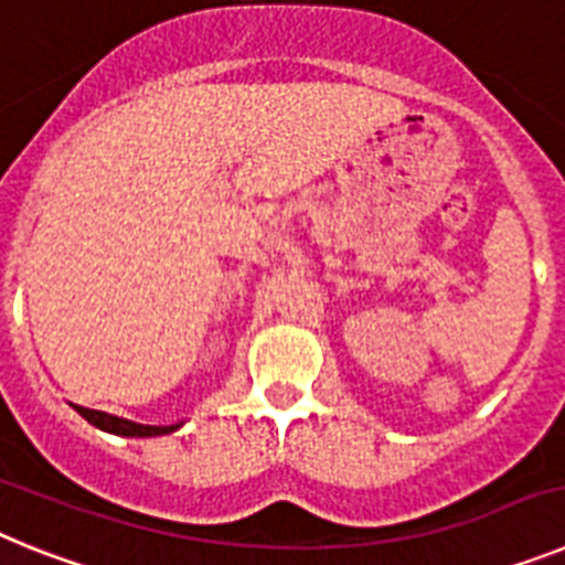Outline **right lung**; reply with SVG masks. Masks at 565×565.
<instances>
[{
  "label": "right lung",
  "instance_id": "obj_1",
  "mask_svg": "<svg viewBox=\"0 0 565 565\" xmlns=\"http://www.w3.org/2000/svg\"><path fill=\"white\" fill-rule=\"evenodd\" d=\"M76 413L78 416L87 418L93 427L104 433H113V436H124V438H154V436H169L174 433L181 424H138V422H129V418L121 416H113V413H102V411H89V407H78L76 404Z\"/></svg>",
  "mask_w": 565,
  "mask_h": 565
}]
</instances>
